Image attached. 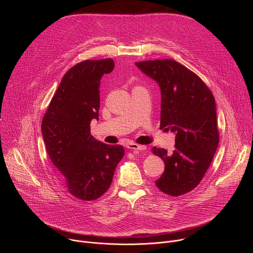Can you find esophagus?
I'll list each match as a JSON object with an SVG mask.
<instances>
[{"label":"esophagus","instance_id":"esophagus-1","mask_svg":"<svg viewBox=\"0 0 253 253\" xmlns=\"http://www.w3.org/2000/svg\"><path fill=\"white\" fill-rule=\"evenodd\" d=\"M126 147L128 149H133V150H137V151H143L145 150V146H142V145H138L136 143H128Z\"/></svg>","mask_w":253,"mask_h":253}]
</instances>
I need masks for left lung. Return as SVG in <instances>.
<instances>
[{
	"mask_svg": "<svg viewBox=\"0 0 253 253\" xmlns=\"http://www.w3.org/2000/svg\"><path fill=\"white\" fill-rule=\"evenodd\" d=\"M135 64L160 87V129L175 133L173 152L152 149L165 164L155 184L167 195H183L200 183L218 146L214 97L195 73L174 60Z\"/></svg>",
	"mask_w": 253,
	"mask_h": 253,
	"instance_id": "8db88e82",
	"label": "left lung"
}]
</instances>
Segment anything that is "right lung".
Returning a JSON list of instances; mask_svg holds the SVG:
<instances>
[{
	"mask_svg": "<svg viewBox=\"0 0 253 253\" xmlns=\"http://www.w3.org/2000/svg\"><path fill=\"white\" fill-rule=\"evenodd\" d=\"M112 59L85 60L63 76L42 121L47 153L67 191L95 200L109 189L124 156L121 145H108L90 132L99 119L100 80L114 69Z\"/></svg>",
	"mask_w": 253,
	"mask_h": 253,
	"instance_id": "obj_1",
	"label": "right lung"
}]
</instances>
